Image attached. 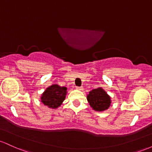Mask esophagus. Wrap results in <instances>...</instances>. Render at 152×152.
<instances>
[{
  "label": "esophagus",
  "mask_w": 152,
  "mask_h": 152,
  "mask_svg": "<svg viewBox=\"0 0 152 152\" xmlns=\"http://www.w3.org/2000/svg\"><path fill=\"white\" fill-rule=\"evenodd\" d=\"M76 89L79 90V91H82V90H83V87H81V86H77V87H76Z\"/></svg>",
  "instance_id": "obj_1"
}]
</instances>
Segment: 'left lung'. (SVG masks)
<instances>
[{
    "instance_id": "1",
    "label": "left lung",
    "mask_w": 152,
    "mask_h": 152,
    "mask_svg": "<svg viewBox=\"0 0 152 152\" xmlns=\"http://www.w3.org/2000/svg\"><path fill=\"white\" fill-rule=\"evenodd\" d=\"M87 100L92 109L96 111L108 109L111 102V97L101 87L91 91L87 95Z\"/></svg>"
}]
</instances>
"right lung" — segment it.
<instances>
[{"label":"right lung","instance_id":"right-lung-1","mask_svg":"<svg viewBox=\"0 0 152 152\" xmlns=\"http://www.w3.org/2000/svg\"><path fill=\"white\" fill-rule=\"evenodd\" d=\"M66 87H61L57 84H53L48 87L42 94L41 102L48 108L56 109L65 100L67 91Z\"/></svg>","mask_w":152,"mask_h":152}]
</instances>
